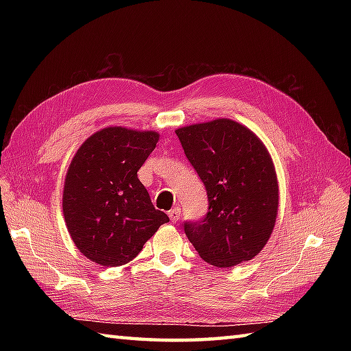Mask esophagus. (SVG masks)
Returning a JSON list of instances; mask_svg holds the SVG:
<instances>
[{
  "label": "esophagus",
  "mask_w": 351,
  "mask_h": 351,
  "mask_svg": "<svg viewBox=\"0 0 351 351\" xmlns=\"http://www.w3.org/2000/svg\"><path fill=\"white\" fill-rule=\"evenodd\" d=\"M169 217H170V220L173 221V223H176L178 220H180V217H181V210L178 206H175L173 210H170L169 211Z\"/></svg>",
  "instance_id": "esophagus-1"
}]
</instances>
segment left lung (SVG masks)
Segmentation results:
<instances>
[{
    "label": "left lung",
    "mask_w": 351,
    "mask_h": 351,
    "mask_svg": "<svg viewBox=\"0 0 351 351\" xmlns=\"http://www.w3.org/2000/svg\"><path fill=\"white\" fill-rule=\"evenodd\" d=\"M175 132L210 205L202 220L184 223L190 243L200 258L220 268L255 258L273 232L279 206L278 176L267 147L230 119Z\"/></svg>",
    "instance_id": "obj_1"
}]
</instances>
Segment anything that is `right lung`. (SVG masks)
<instances>
[{"mask_svg": "<svg viewBox=\"0 0 351 351\" xmlns=\"http://www.w3.org/2000/svg\"><path fill=\"white\" fill-rule=\"evenodd\" d=\"M160 134L108 126L73 155L63 189V215L72 241L104 267L128 264L167 214L155 210L137 171Z\"/></svg>", "mask_w": 351, "mask_h": 351, "instance_id": "1", "label": "right lung"}]
</instances>
